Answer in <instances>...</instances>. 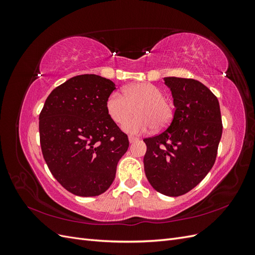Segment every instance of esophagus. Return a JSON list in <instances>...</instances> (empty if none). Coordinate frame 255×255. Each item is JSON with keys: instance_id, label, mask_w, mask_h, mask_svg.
Listing matches in <instances>:
<instances>
[{"instance_id": "1", "label": "esophagus", "mask_w": 255, "mask_h": 255, "mask_svg": "<svg viewBox=\"0 0 255 255\" xmlns=\"http://www.w3.org/2000/svg\"><path fill=\"white\" fill-rule=\"evenodd\" d=\"M128 140H129V142H130V143H133V142H135V141H138V140H139V138H138V137H135V136H129V137H128Z\"/></svg>"}]
</instances>
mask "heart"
Segmentation results:
<instances>
[{
  "mask_svg": "<svg viewBox=\"0 0 255 255\" xmlns=\"http://www.w3.org/2000/svg\"><path fill=\"white\" fill-rule=\"evenodd\" d=\"M164 92L151 83H136L122 89V95L115 91L106 100V112L110 118L122 125L136 110L137 116L123 125L129 134L144 133L155 127L167 128L172 120L173 110L164 99Z\"/></svg>",
  "mask_w": 255,
  "mask_h": 255,
  "instance_id": "heart-1",
  "label": "heart"
}]
</instances>
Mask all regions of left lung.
Listing matches in <instances>:
<instances>
[{"mask_svg": "<svg viewBox=\"0 0 255 255\" xmlns=\"http://www.w3.org/2000/svg\"><path fill=\"white\" fill-rule=\"evenodd\" d=\"M175 107L173 119L163 133L145 138L144 172L160 194H186L210 172L222 135L218 99L201 82L164 78Z\"/></svg>", "mask_w": 255, "mask_h": 255, "instance_id": "8db88e82", "label": "left lung"}]
</instances>
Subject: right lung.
Wrapping results in <instances>:
<instances>
[{"instance_id":"obj_1","label":"right lung","mask_w":255,"mask_h":255,"mask_svg":"<svg viewBox=\"0 0 255 255\" xmlns=\"http://www.w3.org/2000/svg\"><path fill=\"white\" fill-rule=\"evenodd\" d=\"M109 79L82 74L54 89L39 115L43 158L58 183L73 195L96 197L110 188L128 138L110 118Z\"/></svg>"}]
</instances>
